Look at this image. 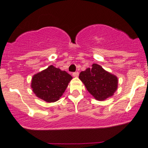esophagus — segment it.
Listing matches in <instances>:
<instances>
[{
    "mask_svg": "<svg viewBox=\"0 0 148 148\" xmlns=\"http://www.w3.org/2000/svg\"><path fill=\"white\" fill-rule=\"evenodd\" d=\"M72 75H73V76H74V77H77V76H79V72H73Z\"/></svg>",
    "mask_w": 148,
    "mask_h": 148,
    "instance_id": "esophagus-1",
    "label": "esophagus"
}]
</instances>
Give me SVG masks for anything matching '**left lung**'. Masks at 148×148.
<instances>
[{
    "label": "left lung",
    "instance_id": "8db88e82",
    "mask_svg": "<svg viewBox=\"0 0 148 148\" xmlns=\"http://www.w3.org/2000/svg\"><path fill=\"white\" fill-rule=\"evenodd\" d=\"M79 79L88 91L99 101L111 97L118 88L116 76L105 71L97 64H93L92 68H88L80 73Z\"/></svg>",
    "mask_w": 148,
    "mask_h": 148
}]
</instances>
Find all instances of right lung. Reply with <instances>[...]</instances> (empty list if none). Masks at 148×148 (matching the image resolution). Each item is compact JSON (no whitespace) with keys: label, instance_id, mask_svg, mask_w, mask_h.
Segmentation results:
<instances>
[{"label":"right lung","instance_id":"obj_1","mask_svg":"<svg viewBox=\"0 0 148 148\" xmlns=\"http://www.w3.org/2000/svg\"><path fill=\"white\" fill-rule=\"evenodd\" d=\"M72 77L53 65L33 76L31 87L37 97L47 102L60 99Z\"/></svg>","mask_w":148,"mask_h":148}]
</instances>
